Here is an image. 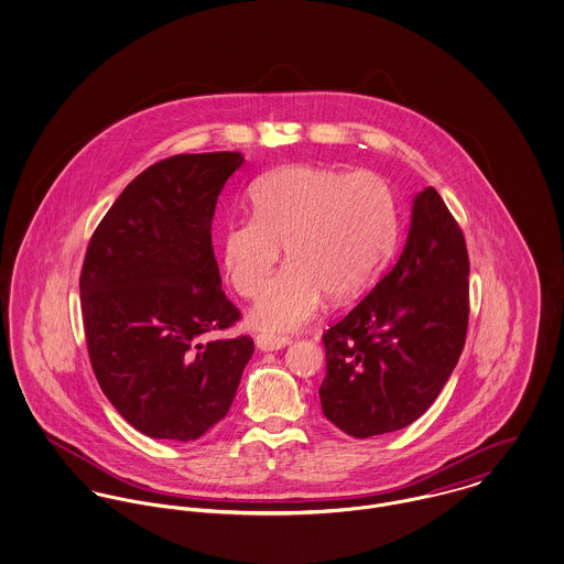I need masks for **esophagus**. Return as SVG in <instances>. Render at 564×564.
I'll use <instances>...</instances> for the list:
<instances>
[{"instance_id": "1", "label": "esophagus", "mask_w": 564, "mask_h": 564, "mask_svg": "<svg viewBox=\"0 0 564 564\" xmlns=\"http://www.w3.org/2000/svg\"><path fill=\"white\" fill-rule=\"evenodd\" d=\"M289 344H291V339L284 338V336H271V334L257 336V346H259V350H263V352L280 350V348H284V346H289Z\"/></svg>"}]
</instances>
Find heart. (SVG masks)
Listing matches in <instances>:
<instances>
[{"instance_id":"b5f03b06","label":"heart","mask_w":564,"mask_h":564,"mask_svg":"<svg viewBox=\"0 0 564 564\" xmlns=\"http://www.w3.org/2000/svg\"><path fill=\"white\" fill-rule=\"evenodd\" d=\"M252 218L225 226L220 254L241 297H257L285 248L290 264L250 312L263 332H295L323 301H350L372 289L387 263L398 214L391 188L370 171L286 166L250 192Z\"/></svg>"}]
</instances>
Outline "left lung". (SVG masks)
Here are the masks:
<instances>
[{"mask_svg":"<svg viewBox=\"0 0 564 564\" xmlns=\"http://www.w3.org/2000/svg\"><path fill=\"white\" fill-rule=\"evenodd\" d=\"M468 252L434 188L414 194L398 263L323 336L325 416L355 438L411 425L438 398L468 327Z\"/></svg>","mask_w":564,"mask_h":564,"instance_id":"left-lung-1","label":"left lung"}]
</instances>
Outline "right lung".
I'll list each match as a JSON object with an SVG mask.
<instances>
[{"mask_svg":"<svg viewBox=\"0 0 564 564\" xmlns=\"http://www.w3.org/2000/svg\"><path fill=\"white\" fill-rule=\"evenodd\" d=\"M237 151L182 153L151 164L119 194L91 235L80 312L100 389L151 438L196 441L225 419L248 336L212 339L239 321L226 300L212 220Z\"/></svg>","mask_w":564,"mask_h":564,"instance_id":"right-lung-1","label":"right lung"}]
</instances>
